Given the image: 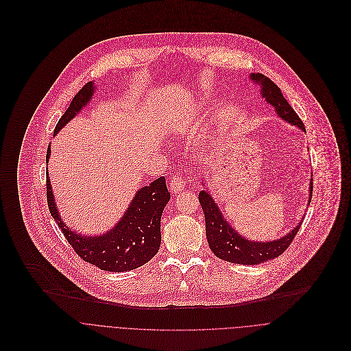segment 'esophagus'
I'll list each match as a JSON object with an SVG mask.
<instances>
[{
  "mask_svg": "<svg viewBox=\"0 0 351 351\" xmlns=\"http://www.w3.org/2000/svg\"><path fill=\"white\" fill-rule=\"evenodd\" d=\"M170 188H171V191H173L174 193H178V192L184 191V189H185V180H184V177L176 176L174 178H171V181H170Z\"/></svg>",
  "mask_w": 351,
  "mask_h": 351,
  "instance_id": "esophagus-1",
  "label": "esophagus"
}]
</instances>
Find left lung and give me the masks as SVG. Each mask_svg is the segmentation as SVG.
<instances>
[{
    "label": "left lung",
    "mask_w": 351,
    "mask_h": 351,
    "mask_svg": "<svg viewBox=\"0 0 351 351\" xmlns=\"http://www.w3.org/2000/svg\"><path fill=\"white\" fill-rule=\"evenodd\" d=\"M250 79L257 83L261 88V95L265 101L275 108V112L279 117H282L285 121L298 125L300 130L306 131V127L289 102L284 98L279 87L269 80L267 76L261 73H252ZM313 196V178L310 182V199ZM199 203L204 213L206 221V237L207 242L212 252L221 260L235 263V264H245L253 265L260 264L274 257L281 256L289 245L293 242L298 231L302 227V223L296 226L289 234L284 238L276 239L272 242H253L241 237L226 220L221 210L219 208L217 203L210 196L207 191H200L199 193Z\"/></svg>",
    "instance_id": "1"
}]
</instances>
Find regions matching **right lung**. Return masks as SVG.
<instances>
[{"mask_svg":"<svg viewBox=\"0 0 351 351\" xmlns=\"http://www.w3.org/2000/svg\"><path fill=\"white\" fill-rule=\"evenodd\" d=\"M94 95V83H87L70 102L64 114L59 119L53 134L72 120L88 104ZM51 155V145L47 149V162ZM170 199L165 177L143 186L125 210L121 220L99 237H84L66 227L60 220L55 204L51 181L47 174V202L49 213L72 245L75 252L84 261L110 272H123L138 268L148 263L160 247V217Z\"/></svg>","mask_w":351,"mask_h":351,"instance_id":"1","label":"right lung"}]
</instances>
